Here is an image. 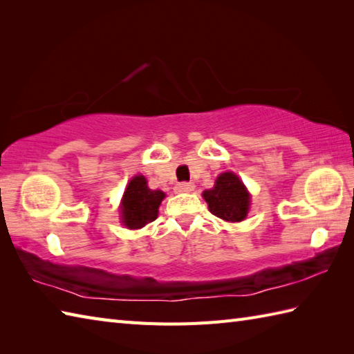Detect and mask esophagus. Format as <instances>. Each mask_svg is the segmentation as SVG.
Masks as SVG:
<instances>
[{
    "mask_svg": "<svg viewBox=\"0 0 354 354\" xmlns=\"http://www.w3.org/2000/svg\"><path fill=\"white\" fill-rule=\"evenodd\" d=\"M176 193H190L194 190V184L193 183H179L175 187Z\"/></svg>",
    "mask_w": 354,
    "mask_h": 354,
    "instance_id": "34e87169",
    "label": "esophagus"
}]
</instances>
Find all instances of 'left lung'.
<instances>
[{
    "label": "left lung",
    "instance_id": "left-lung-1",
    "mask_svg": "<svg viewBox=\"0 0 354 354\" xmlns=\"http://www.w3.org/2000/svg\"><path fill=\"white\" fill-rule=\"evenodd\" d=\"M202 196L207 201L209 212L227 222L243 221L250 208V193L231 171L222 173L213 189L205 190Z\"/></svg>",
    "mask_w": 354,
    "mask_h": 354
}]
</instances>
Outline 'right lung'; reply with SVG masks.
<instances>
[{
    "mask_svg": "<svg viewBox=\"0 0 354 354\" xmlns=\"http://www.w3.org/2000/svg\"><path fill=\"white\" fill-rule=\"evenodd\" d=\"M165 194L161 190H150L145 176H135L123 194L122 219L127 228H142L153 222L158 216V207Z\"/></svg>",
    "mask_w": 354,
    "mask_h": 354,
    "instance_id": "obj_1",
    "label": "right lung"
}]
</instances>
